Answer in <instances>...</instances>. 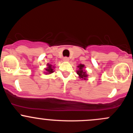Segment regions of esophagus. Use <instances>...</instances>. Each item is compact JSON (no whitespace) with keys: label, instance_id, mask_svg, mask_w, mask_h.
<instances>
[{"label":"esophagus","instance_id":"34e87169","mask_svg":"<svg viewBox=\"0 0 133 133\" xmlns=\"http://www.w3.org/2000/svg\"><path fill=\"white\" fill-rule=\"evenodd\" d=\"M63 61H66V62H68V61H69V58H68V57L65 56V57H64V58H63Z\"/></svg>","mask_w":133,"mask_h":133}]
</instances>
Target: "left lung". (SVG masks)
Instances as JSON below:
<instances>
[{"label":"left lung","mask_w":133,"mask_h":133,"mask_svg":"<svg viewBox=\"0 0 133 133\" xmlns=\"http://www.w3.org/2000/svg\"><path fill=\"white\" fill-rule=\"evenodd\" d=\"M78 69V70H77V75H78L80 78H82V79L86 80L88 77V75L87 74V72L84 70V64H78V66H77Z\"/></svg>","instance_id":"obj_1"}]
</instances>
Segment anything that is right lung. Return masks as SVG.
Instances as JSON below:
<instances>
[{"label":"right lung","mask_w":133,"mask_h":133,"mask_svg":"<svg viewBox=\"0 0 133 133\" xmlns=\"http://www.w3.org/2000/svg\"><path fill=\"white\" fill-rule=\"evenodd\" d=\"M46 65H47V67L45 69V72H44V73H46V75L52 73V72H54L53 69H55V67H54L52 64H47Z\"/></svg>","instance_id":"1"}]
</instances>
